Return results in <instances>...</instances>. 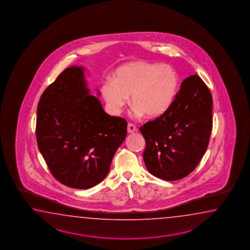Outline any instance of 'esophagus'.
Here are the masks:
<instances>
[{"label":"esophagus","mask_w":250,"mask_h":250,"mask_svg":"<svg viewBox=\"0 0 250 250\" xmlns=\"http://www.w3.org/2000/svg\"><path fill=\"white\" fill-rule=\"evenodd\" d=\"M138 130V128L137 127L132 124V123H128V125H127V132L128 133H134L136 132Z\"/></svg>","instance_id":"1"}]
</instances>
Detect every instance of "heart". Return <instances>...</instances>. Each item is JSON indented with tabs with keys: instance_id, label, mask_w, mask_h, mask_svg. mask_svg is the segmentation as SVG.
I'll use <instances>...</instances> for the list:
<instances>
[{
	"instance_id": "b5f03b06",
	"label": "heart",
	"mask_w": 250,
	"mask_h": 250,
	"mask_svg": "<svg viewBox=\"0 0 250 250\" xmlns=\"http://www.w3.org/2000/svg\"><path fill=\"white\" fill-rule=\"evenodd\" d=\"M112 80L101 85V94L110 111L120 114L127 105L128 96L137 117H158L172 104L179 85V76L168 65L147 62L123 64L114 71Z\"/></svg>"
}]
</instances>
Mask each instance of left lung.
<instances>
[{
	"mask_svg": "<svg viewBox=\"0 0 250 250\" xmlns=\"http://www.w3.org/2000/svg\"><path fill=\"white\" fill-rule=\"evenodd\" d=\"M212 95L197 75L182 82L170 108L140 127L144 162L151 174L178 181L191 173L208 149L212 127Z\"/></svg>",
	"mask_w": 250,
	"mask_h": 250,
	"instance_id": "obj_1",
	"label": "left lung"
}]
</instances>
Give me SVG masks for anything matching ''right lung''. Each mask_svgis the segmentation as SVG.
<instances>
[{
	"label": "right lung",
	"instance_id": "obj_1",
	"mask_svg": "<svg viewBox=\"0 0 250 250\" xmlns=\"http://www.w3.org/2000/svg\"><path fill=\"white\" fill-rule=\"evenodd\" d=\"M84 71L81 66L68 68L44 90L36 127L38 148L51 173L79 189L106 177L127 126L125 119L107 114L91 96Z\"/></svg>",
	"mask_w": 250,
	"mask_h": 250
}]
</instances>
